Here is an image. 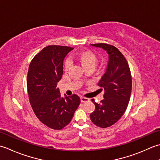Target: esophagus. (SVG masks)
Wrapping results in <instances>:
<instances>
[{"mask_svg": "<svg viewBox=\"0 0 160 160\" xmlns=\"http://www.w3.org/2000/svg\"><path fill=\"white\" fill-rule=\"evenodd\" d=\"M80 99H81V102H83V103L88 102H89V101H90V99L88 98H86V97H81Z\"/></svg>", "mask_w": 160, "mask_h": 160, "instance_id": "1", "label": "esophagus"}]
</instances>
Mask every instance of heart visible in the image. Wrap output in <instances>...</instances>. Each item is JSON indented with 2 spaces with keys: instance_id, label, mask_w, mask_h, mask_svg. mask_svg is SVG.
<instances>
[{
  "instance_id": "1",
  "label": "heart",
  "mask_w": 160,
  "mask_h": 160,
  "mask_svg": "<svg viewBox=\"0 0 160 160\" xmlns=\"http://www.w3.org/2000/svg\"><path fill=\"white\" fill-rule=\"evenodd\" d=\"M74 58L77 60V61L79 62L81 64L85 69H88V68H94L97 63V56L93 52L86 50H82L78 52ZM70 63L68 60H66L64 62V69L67 70L68 68L70 67Z\"/></svg>"
}]
</instances>
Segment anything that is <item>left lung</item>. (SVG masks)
<instances>
[{"label":"left lung","instance_id":"8db88e82","mask_svg":"<svg viewBox=\"0 0 160 160\" xmlns=\"http://www.w3.org/2000/svg\"><path fill=\"white\" fill-rule=\"evenodd\" d=\"M102 48L109 55L105 74L99 81L100 90H104V99L100 103L92 102L95 110L90 114L94 125L105 128L118 121L128 107L132 90V77L126 58L116 47L106 43L91 44Z\"/></svg>","mask_w":160,"mask_h":160}]
</instances>
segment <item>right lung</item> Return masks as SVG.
<instances>
[{
    "label": "right lung",
    "mask_w": 160,
    "mask_h": 160,
    "mask_svg": "<svg viewBox=\"0 0 160 160\" xmlns=\"http://www.w3.org/2000/svg\"><path fill=\"white\" fill-rule=\"evenodd\" d=\"M72 50L68 46L48 45L29 66L27 88L32 108L37 118L54 130H61L71 122L81 102L75 94L61 97L57 88L63 75L64 58Z\"/></svg>",
    "instance_id": "right-lung-1"
}]
</instances>
